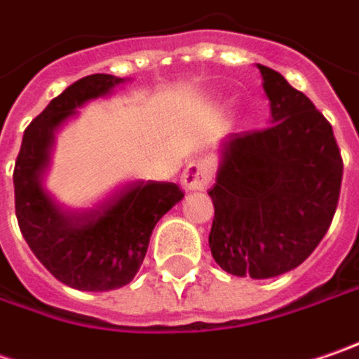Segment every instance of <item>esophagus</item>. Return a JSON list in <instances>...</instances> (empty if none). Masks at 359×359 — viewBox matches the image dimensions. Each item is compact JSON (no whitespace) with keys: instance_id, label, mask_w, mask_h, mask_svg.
<instances>
[{"instance_id":"esophagus-1","label":"esophagus","mask_w":359,"mask_h":359,"mask_svg":"<svg viewBox=\"0 0 359 359\" xmlns=\"http://www.w3.org/2000/svg\"><path fill=\"white\" fill-rule=\"evenodd\" d=\"M213 175H215L213 160L209 156H199L187 164V168L182 170L180 182L187 191H203L213 180Z\"/></svg>"}]
</instances>
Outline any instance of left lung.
<instances>
[{
  "instance_id": "left-lung-1",
  "label": "left lung",
  "mask_w": 359,
  "mask_h": 359,
  "mask_svg": "<svg viewBox=\"0 0 359 359\" xmlns=\"http://www.w3.org/2000/svg\"><path fill=\"white\" fill-rule=\"evenodd\" d=\"M272 126L222 144L209 191L213 260L233 276L272 278L313 254L337 209L344 160L331 123L311 99L264 65Z\"/></svg>"
}]
</instances>
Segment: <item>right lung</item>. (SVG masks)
Segmentation results:
<instances>
[{"label":"right lung","mask_w":359,"mask_h":359,"mask_svg":"<svg viewBox=\"0 0 359 359\" xmlns=\"http://www.w3.org/2000/svg\"><path fill=\"white\" fill-rule=\"evenodd\" d=\"M123 79L89 74L67 87L32 119L13 168L15 217L34 256L62 285L103 292L132 283L152 229L184 193L175 182L132 180L87 209L62 207L44 187L58 128L87 101Z\"/></svg>","instance_id":"obj_1"}]
</instances>
